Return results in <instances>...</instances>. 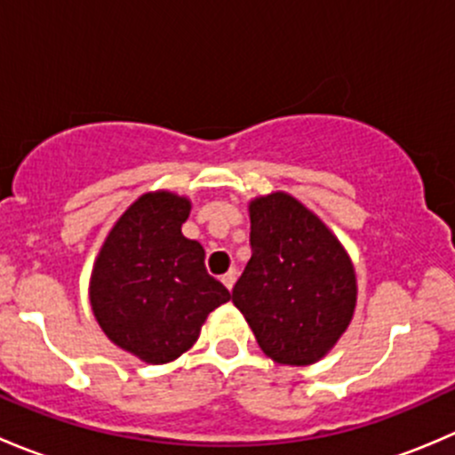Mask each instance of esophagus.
<instances>
[{
  "label": "esophagus",
  "mask_w": 455,
  "mask_h": 455,
  "mask_svg": "<svg viewBox=\"0 0 455 455\" xmlns=\"http://www.w3.org/2000/svg\"><path fill=\"white\" fill-rule=\"evenodd\" d=\"M235 279H237V270L235 268H231V270H228V273L222 275V283L228 288V291H231V288L235 286Z\"/></svg>",
  "instance_id": "esophagus-1"
}]
</instances>
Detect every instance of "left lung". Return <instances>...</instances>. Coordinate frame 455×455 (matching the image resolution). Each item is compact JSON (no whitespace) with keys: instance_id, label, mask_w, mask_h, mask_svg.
<instances>
[{"instance_id":"obj_1","label":"left lung","mask_w":455,"mask_h":455,"mask_svg":"<svg viewBox=\"0 0 455 455\" xmlns=\"http://www.w3.org/2000/svg\"><path fill=\"white\" fill-rule=\"evenodd\" d=\"M249 218L253 255L233 304L275 363H316L355 316V264L323 220L286 191L251 200Z\"/></svg>"}]
</instances>
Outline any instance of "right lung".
<instances>
[{"label":"right lung","mask_w":455,"mask_h":455,"mask_svg":"<svg viewBox=\"0 0 455 455\" xmlns=\"http://www.w3.org/2000/svg\"><path fill=\"white\" fill-rule=\"evenodd\" d=\"M191 200L147 191L105 237L90 277V306L105 337L142 363H172L198 341L231 292L204 268L200 242L182 235Z\"/></svg>","instance_id":"right-lung-1"}]
</instances>
